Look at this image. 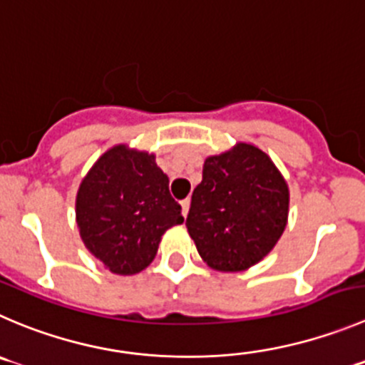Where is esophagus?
Here are the masks:
<instances>
[{
  "instance_id": "1",
  "label": "esophagus",
  "mask_w": 365,
  "mask_h": 365,
  "mask_svg": "<svg viewBox=\"0 0 365 365\" xmlns=\"http://www.w3.org/2000/svg\"><path fill=\"white\" fill-rule=\"evenodd\" d=\"M180 207H182V215H188L190 211V199H185V200H180Z\"/></svg>"
}]
</instances>
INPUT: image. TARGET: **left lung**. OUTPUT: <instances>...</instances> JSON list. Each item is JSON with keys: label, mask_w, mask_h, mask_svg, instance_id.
I'll return each mask as SVG.
<instances>
[{"label": "left lung", "mask_w": 365, "mask_h": 365, "mask_svg": "<svg viewBox=\"0 0 365 365\" xmlns=\"http://www.w3.org/2000/svg\"><path fill=\"white\" fill-rule=\"evenodd\" d=\"M289 217V186L255 145L206 159L186 218L190 237L215 270L237 272L269 255Z\"/></svg>", "instance_id": "left-lung-1"}]
</instances>
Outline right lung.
<instances>
[{
  "label": "right lung",
  "instance_id": "add662e5",
  "mask_svg": "<svg viewBox=\"0 0 365 365\" xmlns=\"http://www.w3.org/2000/svg\"><path fill=\"white\" fill-rule=\"evenodd\" d=\"M168 177L147 152L110 148L76 193V224L88 251L110 272L130 276L150 265L166 229L182 224Z\"/></svg>",
  "mask_w": 365,
  "mask_h": 365
}]
</instances>
